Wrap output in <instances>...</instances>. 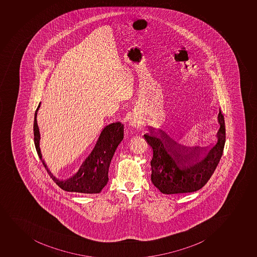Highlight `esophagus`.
<instances>
[{
	"instance_id": "esophagus-1",
	"label": "esophagus",
	"mask_w": 257,
	"mask_h": 257,
	"mask_svg": "<svg viewBox=\"0 0 257 257\" xmlns=\"http://www.w3.org/2000/svg\"><path fill=\"white\" fill-rule=\"evenodd\" d=\"M132 125L133 126H138V122H135V121H134V122H132Z\"/></svg>"
}]
</instances>
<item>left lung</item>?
Wrapping results in <instances>:
<instances>
[{
    "mask_svg": "<svg viewBox=\"0 0 257 257\" xmlns=\"http://www.w3.org/2000/svg\"><path fill=\"white\" fill-rule=\"evenodd\" d=\"M217 143L210 151L208 147H186L173 141L165 132H155L145 139L153 150L152 182L163 194H183L197 191L205 186L216 170L222 157L226 141L224 116L219 110ZM201 154L205 157L200 161ZM196 162L195 164L194 162Z\"/></svg>",
    "mask_w": 257,
    "mask_h": 257,
    "instance_id": "left-lung-1",
    "label": "left lung"
}]
</instances>
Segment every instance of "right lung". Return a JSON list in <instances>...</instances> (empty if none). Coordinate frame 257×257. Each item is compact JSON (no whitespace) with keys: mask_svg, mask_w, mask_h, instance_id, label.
Here are the masks:
<instances>
[{"mask_svg":"<svg viewBox=\"0 0 257 257\" xmlns=\"http://www.w3.org/2000/svg\"><path fill=\"white\" fill-rule=\"evenodd\" d=\"M41 106L39 104L35 113L34 121V140L39 157L52 180L61 188L68 192H77L83 194H98L108 182V171L110 163L116 147L123 139V125L115 122L106 126L102 130L95 148L89 157L83 162L78 173L72 178L60 181L49 171L42 159L40 149V131L37 124V111Z\"/></svg>","mask_w":257,"mask_h":257,"instance_id":"1","label":"right lung"}]
</instances>
